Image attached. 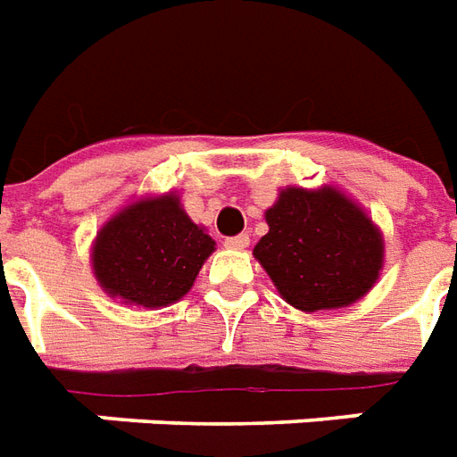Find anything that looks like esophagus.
I'll use <instances>...</instances> for the list:
<instances>
[{"label": "esophagus", "instance_id": "34e87169", "mask_svg": "<svg viewBox=\"0 0 457 457\" xmlns=\"http://www.w3.org/2000/svg\"><path fill=\"white\" fill-rule=\"evenodd\" d=\"M224 245L228 250H245L250 245L248 233H241V236H233V238H226Z\"/></svg>", "mask_w": 457, "mask_h": 457}]
</instances>
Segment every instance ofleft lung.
I'll use <instances>...</instances> for the list:
<instances>
[{
	"label": "left lung",
	"mask_w": 457,
	"mask_h": 457,
	"mask_svg": "<svg viewBox=\"0 0 457 457\" xmlns=\"http://www.w3.org/2000/svg\"><path fill=\"white\" fill-rule=\"evenodd\" d=\"M253 255L279 296L303 313L356 303L378 281L386 243L366 209L335 185L284 187Z\"/></svg>",
	"instance_id": "left-lung-1"
}]
</instances>
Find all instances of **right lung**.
Wrapping results in <instances>:
<instances>
[{
	"instance_id": "add662e5",
	"label": "right lung",
	"mask_w": 457,
	"mask_h": 457,
	"mask_svg": "<svg viewBox=\"0 0 457 457\" xmlns=\"http://www.w3.org/2000/svg\"><path fill=\"white\" fill-rule=\"evenodd\" d=\"M216 243L195 224L180 195L137 197L101 226L91 270L105 294L137 308H163L192 289Z\"/></svg>"
}]
</instances>
